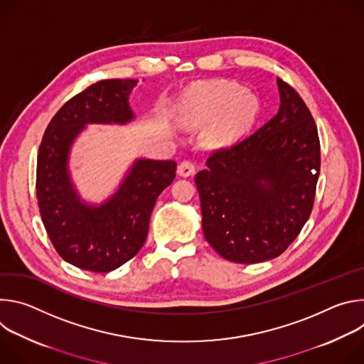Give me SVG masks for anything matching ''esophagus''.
Here are the masks:
<instances>
[{
  "label": "esophagus",
  "instance_id": "1",
  "mask_svg": "<svg viewBox=\"0 0 364 364\" xmlns=\"http://www.w3.org/2000/svg\"><path fill=\"white\" fill-rule=\"evenodd\" d=\"M177 173H178V176H181V177H190V176H193V174L196 173V166H194V163L186 160V161H183V163L178 164Z\"/></svg>",
  "mask_w": 364,
  "mask_h": 364
}]
</instances>
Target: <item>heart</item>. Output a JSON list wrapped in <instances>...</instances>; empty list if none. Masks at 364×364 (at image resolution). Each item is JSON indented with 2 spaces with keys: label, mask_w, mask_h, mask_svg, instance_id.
Listing matches in <instances>:
<instances>
[{
  "label": "heart",
  "mask_w": 364,
  "mask_h": 364,
  "mask_svg": "<svg viewBox=\"0 0 364 364\" xmlns=\"http://www.w3.org/2000/svg\"><path fill=\"white\" fill-rule=\"evenodd\" d=\"M205 117L223 112L205 132V142L212 146H228L250 125L256 114V99L232 83L218 82L207 85L201 92Z\"/></svg>",
  "instance_id": "b5f03b06"
}]
</instances>
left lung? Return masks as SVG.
I'll use <instances>...</instances> for the list:
<instances>
[{"label": "left lung", "mask_w": 364, "mask_h": 364, "mask_svg": "<svg viewBox=\"0 0 364 364\" xmlns=\"http://www.w3.org/2000/svg\"><path fill=\"white\" fill-rule=\"evenodd\" d=\"M277 83L278 114L212 154L194 178L204 237L236 264L279 256L313 210L320 174L317 125L301 96L279 77Z\"/></svg>", "instance_id": "obj_1"}]
</instances>
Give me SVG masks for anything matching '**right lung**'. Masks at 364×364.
Instances as JSON below:
<instances>
[{
	"label": "right lung",
	"instance_id": "right-lung-1",
	"mask_svg": "<svg viewBox=\"0 0 364 364\" xmlns=\"http://www.w3.org/2000/svg\"><path fill=\"white\" fill-rule=\"evenodd\" d=\"M134 79L100 80L70 100L50 121L37 155V201L46 232L66 262L92 272H111L142 247L151 212L174 177L171 160L138 159L118 190L103 203L79 196L69 171L75 139L89 124H128L135 118Z\"/></svg>",
	"mask_w": 364,
	"mask_h": 364
}]
</instances>
